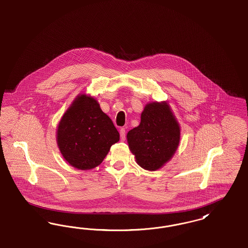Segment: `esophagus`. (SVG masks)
Masks as SVG:
<instances>
[{"instance_id":"1","label":"esophagus","mask_w":248,"mask_h":248,"mask_svg":"<svg viewBox=\"0 0 248 248\" xmlns=\"http://www.w3.org/2000/svg\"><path fill=\"white\" fill-rule=\"evenodd\" d=\"M119 133H120V139L122 140H125V139H126V129L121 128L119 129Z\"/></svg>"}]
</instances>
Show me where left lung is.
I'll list each match as a JSON object with an SVG mask.
<instances>
[{"instance_id": "8db88e82", "label": "left lung", "mask_w": 248, "mask_h": 248, "mask_svg": "<svg viewBox=\"0 0 248 248\" xmlns=\"http://www.w3.org/2000/svg\"><path fill=\"white\" fill-rule=\"evenodd\" d=\"M180 134V126L167 103H153L144 108L140 125L129 130L127 139L138 165L156 170L172 157Z\"/></svg>"}]
</instances>
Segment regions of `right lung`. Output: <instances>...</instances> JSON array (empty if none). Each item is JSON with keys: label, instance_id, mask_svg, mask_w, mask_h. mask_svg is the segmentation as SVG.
<instances>
[{"label": "right lung", "instance_id": "obj_1", "mask_svg": "<svg viewBox=\"0 0 248 248\" xmlns=\"http://www.w3.org/2000/svg\"><path fill=\"white\" fill-rule=\"evenodd\" d=\"M119 133L96 101L84 94L76 98L57 129V143L64 158L78 170L100 165Z\"/></svg>", "mask_w": 248, "mask_h": 248}]
</instances>
